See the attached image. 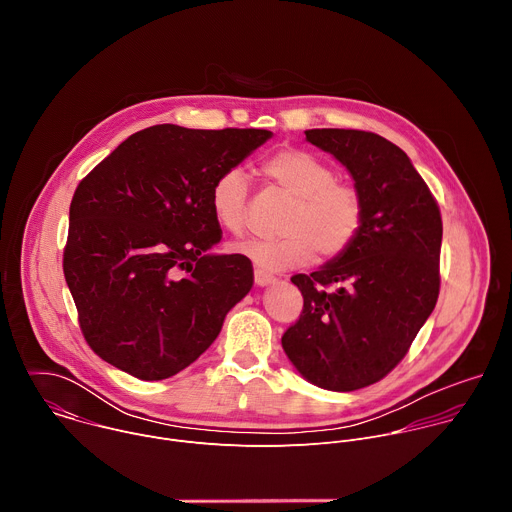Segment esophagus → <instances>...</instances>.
<instances>
[{
	"instance_id": "esophagus-1",
	"label": "esophagus",
	"mask_w": 512,
	"mask_h": 512,
	"mask_svg": "<svg viewBox=\"0 0 512 512\" xmlns=\"http://www.w3.org/2000/svg\"><path fill=\"white\" fill-rule=\"evenodd\" d=\"M255 283H257L259 287H265V285L275 283V277H273L271 273L263 271V269H255Z\"/></svg>"
}]
</instances>
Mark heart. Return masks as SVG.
<instances>
[{
	"instance_id": "obj_1",
	"label": "heart",
	"mask_w": 512,
	"mask_h": 512,
	"mask_svg": "<svg viewBox=\"0 0 512 512\" xmlns=\"http://www.w3.org/2000/svg\"><path fill=\"white\" fill-rule=\"evenodd\" d=\"M265 174L289 196L296 198L279 237H253L235 249L267 271H283L308 263L318 251L336 257L350 247L362 225L358 192L336 182L334 170L320 158L285 150L269 158ZM210 210L225 231L241 235L247 223V176L241 168L218 174L210 186Z\"/></svg>"
}]
</instances>
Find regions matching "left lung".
Segmentation results:
<instances>
[{
	"label": "left lung",
	"instance_id": "8db88e82",
	"mask_svg": "<svg viewBox=\"0 0 512 512\" xmlns=\"http://www.w3.org/2000/svg\"><path fill=\"white\" fill-rule=\"evenodd\" d=\"M306 141L348 170L362 225L346 251L310 275L291 277L304 310L281 346L306 381L346 393L389 375L433 312L442 216L407 154L389 139L308 129Z\"/></svg>",
	"mask_w": 512,
	"mask_h": 512
}]
</instances>
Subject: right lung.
<instances>
[{"label": "right lung", "mask_w": 512, "mask_h": 512, "mask_svg": "<svg viewBox=\"0 0 512 512\" xmlns=\"http://www.w3.org/2000/svg\"><path fill=\"white\" fill-rule=\"evenodd\" d=\"M267 129L129 135L70 202L64 279L89 346L115 369L162 381L216 340L253 287L243 255H218L210 186L271 139Z\"/></svg>", "instance_id": "add662e5"}]
</instances>
